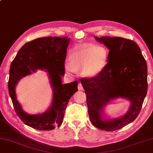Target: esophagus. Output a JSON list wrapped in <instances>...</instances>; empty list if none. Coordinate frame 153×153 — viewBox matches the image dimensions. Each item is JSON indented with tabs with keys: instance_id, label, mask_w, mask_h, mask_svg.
<instances>
[{
	"instance_id": "obj_1",
	"label": "esophagus",
	"mask_w": 153,
	"mask_h": 153,
	"mask_svg": "<svg viewBox=\"0 0 153 153\" xmlns=\"http://www.w3.org/2000/svg\"><path fill=\"white\" fill-rule=\"evenodd\" d=\"M78 89H79V91L83 90V87H82V85L81 83H79V85H78Z\"/></svg>"
}]
</instances>
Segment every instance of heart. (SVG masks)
<instances>
[{"instance_id": "b5f03b06", "label": "heart", "mask_w": 153, "mask_h": 153, "mask_svg": "<svg viewBox=\"0 0 153 153\" xmlns=\"http://www.w3.org/2000/svg\"><path fill=\"white\" fill-rule=\"evenodd\" d=\"M108 59V51L105 47L82 45L74 48L68 56L65 69L68 74L81 69V74L86 78L99 75L105 68Z\"/></svg>"}]
</instances>
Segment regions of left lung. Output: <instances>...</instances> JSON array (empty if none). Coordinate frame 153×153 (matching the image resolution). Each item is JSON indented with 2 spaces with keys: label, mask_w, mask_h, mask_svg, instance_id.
I'll return each mask as SVG.
<instances>
[{
  "label": "left lung",
  "mask_w": 153,
  "mask_h": 153,
  "mask_svg": "<svg viewBox=\"0 0 153 153\" xmlns=\"http://www.w3.org/2000/svg\"><path fill=\"white\" fill-rule=\"evenodd\" d=\"M94 39L109 50L107 64L99 75L82 79L80 82L91 123L100 130L113 131L131 123L139 115L147 92V65L135 42L120 37ZM118 98L130 102L129 110L119 118L108 119L104 107Z\"/></svg>",
  "instance_id": "1"
}]
</instances>
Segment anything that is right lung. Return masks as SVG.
Here are the masks:
<instances>
[{"label": "right lung", "mask_w": 153, "mask_h": 153, "mask_svg": "<svg viewBox=\"0 0 153 153\" xmlns=\"http://www.w3.org/2000/svg\"><path fill=\"white\" fill-rule=\"evenodd\" d=\"M70 39L43 37L26 43L17 53L10 65L8 93L16 114L25 125L40 131H49L60 126L63 121L69 100L78 91V82L62 83L65 75V61ZM39 70L48 73L53 88L51 105L41 114L30 115L23 110L17 100L16 86L22 77Z\"/></svg>", "instance_id": "obj_1"}]
</instances>
